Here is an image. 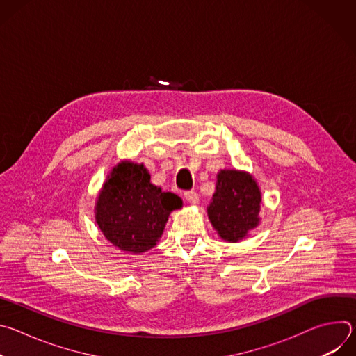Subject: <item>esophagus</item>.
<instances>
[{"instance_id": "esophagus-1", "label": "esophagus", "mask_w": 356, "mask_h": 356, "mask_svg": "<svg viewBox=\"0 0 356 356\" xmlns=\"http://www.w3.org/2000/svg\"><path fill=\"white\" fill-rule=\"evenodd\" d=\"M184 198L190 202V204H197L198 202V194H197V191H194V190H190V191H186L184 193Z\"/></svg>"}]
</instances>
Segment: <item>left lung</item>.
Segmentation results:
<instances>
[{
    "instance_id": "1",
    "label": "left lung",
    "mask_w": 356,
    "mask_h": 356,
    "mask_svg": "<svg viewBox=\"0 0 356 356\" xmlns=\"http://www.w3.org/2000/svg\"><path fill=\"white\" fill-rule=\"evenodd\" d=\"M262 193L249 172L222 169L217 173L216 191L207 207V216L218 236L227 242H239L261 224Z\"/></svg>"
}]
</instances>
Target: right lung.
Returning a JSON list of instances; mask_svg holds the SVG:
<instances>
[{"mask_svg":"<svg viewBox=\"0 0 356 356\" xmlns=\"http://www.w3.org/2000/svg\"><path fill=\"white\" fill-rule=\"evenodd\" d=\"M181 207L179 195L150 183L143 163L121 161L97 195L94 218L115 248L140 255L156 246L170 213Z\"/></svg>","mask_w":356,"mask_h":356,"instance_id":"right-lung-1","label":"right lung"}]
</instances>
